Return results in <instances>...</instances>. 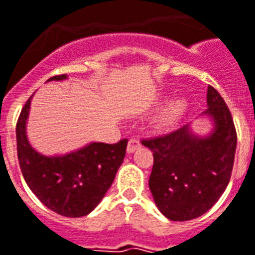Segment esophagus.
Instances as JSON below:
<instances>
[{
  "label": "esophagus",
  "mask_w": 255,
  "mask_h": 255,
  "mask_svg": "<svg viewBox=\"0 0 255 255\" xmlns=\"http://www.w3.org/2000/svg\"><path fill=\"white\" fill-rule=\"evenodd\" d=\"M140 141L137 140V139H131V140L128 141V145H127V152L128 153H132L135 152L136 149L140 148Z\"/></svg>",
  "instance_id": "1"
}]
</instances>
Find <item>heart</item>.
<instances>
[{
	"mask_svg": "<svg viewBox=\"0 0 255 255\" xmlns=\"http://www.w3.org/2000/svg\"><path fill=\"white\" fill-rule=\"evenodd\" d=\"M184 110H186V103L183 100H176L171 104L170 110L167 112V115L164 116V120H163V123L168 124L171 123L172 120L178 119L180 115L183 114Z\"/></svg>",
	"mask_w": 255,
	"mask_h": 255,
	"instance_id": "heart-1",
	"label": "heart"
}]
</instances>
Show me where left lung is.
Listing matches in <instances>:
<instances>
[{
  "label": "left lung",
  "instance_id": "1",
  "mask_svg": "<svg viewBox=\"0 0 255 255\" xmlns=\"http://www.w3.org/2000/svg\"><path fill=\"white\" fill-rule=\"evenodd\" d=\"M207 110L214 122L209 136L190 124L163 136L143 139L153 152L149 190L160 213L171 221H190L209 211L226 190L234 166L237 131L229 107L209 85Z\"/></svg>",
  "mask_w": 255,
  "mask_h": 255
}]
</instances>
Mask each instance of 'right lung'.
Here are the masks:
<instances>
[{"mask_svg": "<svg viewBox=\"0 0 255 255\" xmlns=\"http://www.w3.org/2000/svg\"><path fill=\"white\" fill-rule=\"evenodd\" d=\"M67 75L48 81L64 80ZM30 100L25 103L15 127L17 156L24 179L33 194L54 213L69 218L89 214L102 201L126 156L127 139L115 144L91 143L75 152L45 156L26 137Z\"/></svg>", "mask_w": 255, "mask_h": 255, "instance_id": "1", "label": "right lung"}]
</instances>
